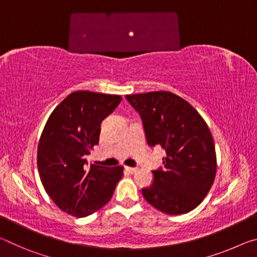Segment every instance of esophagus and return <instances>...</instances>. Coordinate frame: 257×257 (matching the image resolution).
Returning <instances> with one entry per match:
<instances>
[{
    "label": "esophagus",
    "instance_id": "1",
    "mask_svg": "<svg viewBox=\"0 0 257 257\" xmlns=\"http://www.w3.org/2000/svg\"><path fill=\"white\" fill-rule=\"evenodd\" d=\"M124 170L129 173H135L137 171V168H132V167H125Z\"/></svg>",
    "mask_w": 257,
    "mask_h": 257
}]
</instances>
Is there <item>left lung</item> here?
Listing matches in <instances>:
<instances>
[{
    "mask_svg": "<svg viewBox=\"0 0 257 257\" xmlns=\"http://www.w3.org/2000/svg\"><path fill=\"white\" fill-rule=\"evenodd\" d=\"M141 115L146 143L167 153L154 181L143 188L152 206L170 215L185 214L202 203L216 172L214 143L199 113L170 92L125 95Z\"/></svg>",
    "mask_w": 257,
    "mask_h": 257,
    "instance_id": "8db88e82",
    "label": "left lung"
}]
</instances>
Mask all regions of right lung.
Returning a JSON list of instances; mask_svg holds the SVG:
<instances>
[{
    "mask_svg": "<svg viewBox=\"0 0 257 257\" xmlns=\"http://www.w3.org/2000/svg\"><path fill=\"white\" fill-rule=\"evenodd\" d=\"M119 95L78 90L52 112L38 143L37 167L46 193L61 210L77 217L110 201L123 167L88 162L98 144L102 121L121 102Z\"/></svg>",
    "mask_w": 257,
    "mask_h": 257,
    "instance_id": "right-lung-1",
    "label": "right lung"
}]
</instances>
